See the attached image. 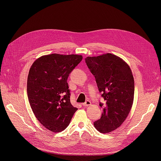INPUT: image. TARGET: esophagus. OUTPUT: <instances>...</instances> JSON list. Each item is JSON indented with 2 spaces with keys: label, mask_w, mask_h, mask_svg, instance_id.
Listing matches in <instances>:
<instances>
[{
  "label": "esophagus",
  "mask_w": 161,
  "mask_h": 161,
  "mask_svg": "<svg viewBox=\"0 0 161 161\" xmlns=\"http://www.w3.org/2000/svg\"><path fill=\"white\" fill-rule=\"evenodd\" d=\"M91 101H89V100H86V103H83V104H82V105H83V106H90V105H91Z\"/></svg>",
  "instance_id": "34e87169"
}]
</instances>
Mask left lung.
Wrapping results in <instances>:
<instances>
[{
  "label": "left lung",
  "mask_w": 161,
  "mask_h": 161,
  "mask_svg": "<svg viewBox=\"0 0 161 161\" xmlns=\"http://www.w3.org/2000/svg\"><path fill=\"white\" fill-rule=\"evenodd\" d=\"M85 61L106 102L99 103L103 113L94 126L100 132H112L122 125L132 108L134 94L132 73L123 59L111 53L87 57Z\"/></svg>",
  "instance_id": "obj_1"
}]
</instances>
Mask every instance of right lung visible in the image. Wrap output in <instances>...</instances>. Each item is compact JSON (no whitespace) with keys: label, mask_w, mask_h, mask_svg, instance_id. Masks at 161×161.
Returning a JSON list of instances; mask_svg holds the SVG:
<instances>
[{"label":"right lung","mask_w":161,"mask_h":161,"mask_svg":"<svg viewBox=\"0 0 161 161\" xmlns=\"http://www.w3.org/2000/svg\"><path fill=\"white\" fill-rule=\"evenodd\" d=\"M82 58L54 53L38 58L31 67L27 86L29 104L39 122L51 131L64 130L78 109L70 103L67 80Z\"/></svg>","instance_id":"add662e5"}]
</instances>
